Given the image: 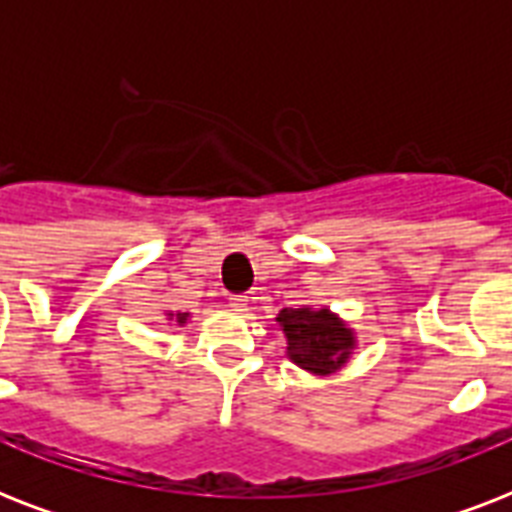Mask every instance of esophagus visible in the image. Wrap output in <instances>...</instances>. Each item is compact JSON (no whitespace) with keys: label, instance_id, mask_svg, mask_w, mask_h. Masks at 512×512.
Segmentation results:
<instances>
[{"label":"esophagus","instance_id":"1","mask_svg":"<svg viewBox=\"0 0 512 512\" xmlns=\"http://www.w3.org/2000/svg\"><path fill=\"white\" fill-rule=\"evenodd\" d=\"M247 295H231L228 297V305H231L233 311H247Z\"/></svg>","mask_w":512,"mask_h":512}]
</instances>
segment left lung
I'll use <instances>...</instances> for the list:
<instances>
[{
  "label": "left lung",
  "mask_w": 512,
  "mask_h": 512,
  "mask_svg": "<svg viewBox=\"0 0 512 512\" xmlns=\"http://www.w3.org/2000/svg\"><path fill=\"white\" fill-rule=\"evenodd\" d=\"M276 321L287 337V356L308 372L329 374L340 369L356 342L353 332L327 308H284Z\"/></svg>",
  "instance_id": "1"
}]
</instances>
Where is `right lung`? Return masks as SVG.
Listing matches in <instances>:
<instances>
[{
  "label": "right lung",
  "instance_id": "right-lung-1",
  "mask_svg": "<svg viewBox=\"0 0 512 512\" xmlns=\"http://www.w3.org/2000/svg\"><path fill=\"white\" fill-rule=\"evenodd\" d=\"M172 316V313H170ZM188 321V313H177V324H185Z\"/></svg>",
  "mask_w": 512,
  "mask_h": 512
}]
</instances>
